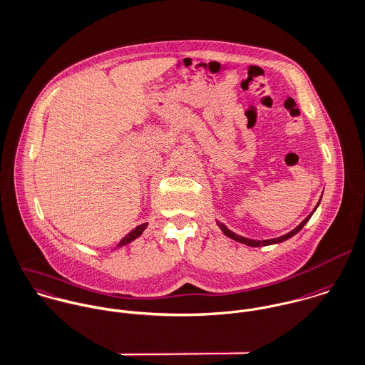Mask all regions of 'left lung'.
<instances>
[{
	"label": "left lung",
	"instance_id": "1",
	"mask_svg": "<svg viewBox=\"0 0 365 365\" xmlns=\"http://www.w3.org/2000/svg\"><path fill=\"white\" fill-rule=\"evenodd\" d=\"M320 200H322V196H320ZM320 200H319V203L316 205V207L313 209V212H312L306 219L303 220L297 227H294V228H293L292 231H289V232H287V234H284V235H281V237H277V238H269V240H251V238H247V237H242V235L235 234L234 231H231L230 228H227V227H225V224L220 222L219 220H217V225H219L220 230H221V231H222L228 238H231V240H234V241H238V242H241V244H245V245H248V247H265V245L279 244V242H284V241L289 240L291 237H293L294 234H297V232L304 227V224L309 221V219L313 216V213L316 212V209L319 207Z\"/></svg>",
	"mask_w": 365,
	"mask_h": 365
}]
</instances>
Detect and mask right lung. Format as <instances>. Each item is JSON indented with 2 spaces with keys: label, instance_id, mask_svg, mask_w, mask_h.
Returning a JSON list of instances; mask_svg holds the SVG:
<instances>
[{
  "label": "right lung",
  "instance_id": "add662e5",
  "mask_svg": "<svg viewBox=\"0 0 365 365\" xmlns=\"http://www.w3.org/2000/svg\"><path fill=\"white\" fill-rule=\"evenodd\" d=\"M148 227V222H144V224H141V225H138V227H135L133 231H130L120 242H118V245H117V248H120V247H124V245H127V244H130V242H133L135 238H138L144 231H145V228Z\"/></svg>",
  "mask_w": 365,
  "mask_h": 365
}]
</instances>
